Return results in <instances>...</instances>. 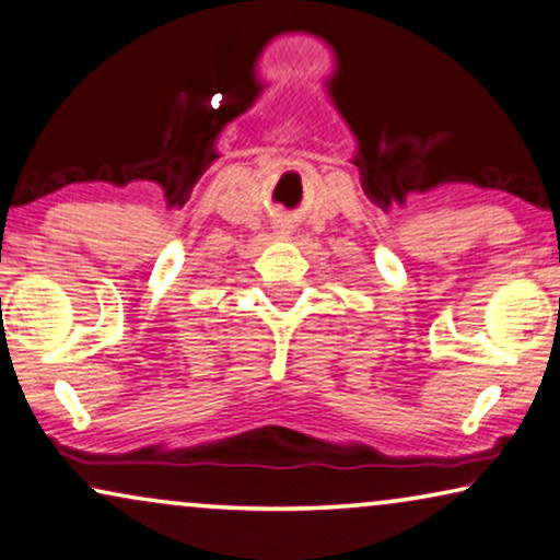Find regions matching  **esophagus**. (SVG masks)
<instances>
[{"mask_svg": "<svg viewBox=\"0 0 560 560\" xmlns=\"http://www.w3.org/2000/svg\"><path fill=\"white\" fill-rule=\"evenodd\" d=\"M276 232H279V235H289V228H287V224H279V228H276Z\"/></svg>", "mask_w": 560, "mask_h": 560, "instance_id": "34e87169", "label": "esophagus"}]
</instances>
